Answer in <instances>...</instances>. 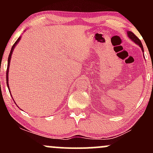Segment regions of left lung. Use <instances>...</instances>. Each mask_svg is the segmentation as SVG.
<instances>
[{
	"instance_id": "8db88e82",
	"label": "left lung",
	"mask_w": 153,
	"mask_h": 153,
	"mask_svg": "<svg viewBox=\"0 0 153 153\" xmlns=\"http://www.w3.org/2000/svg\"><path fill=\"white\" fill-rule=\"evenodd\" d=\"M127 34H128V36H129V38L131 39V40H132L134 42H135L137 44V45H138L139 46L141 47L142 50H143V52H144V50H143V44H142L141 41H140V39H139L137 36L135 35L134 33H132L131 31H128L127 32Z\"/></svg>"
}]
</instances>
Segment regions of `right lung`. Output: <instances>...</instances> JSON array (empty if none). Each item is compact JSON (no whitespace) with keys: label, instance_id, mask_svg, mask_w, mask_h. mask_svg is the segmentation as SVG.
<instances>
[{"label":"right lung","instance_id":"right-lung-1","mask_svg":"<svg viewBox=\"0 0 153 153\" xmlns=\"http://www.w3.org/2000/svg\"><path fill=\"white\" fill-rule=\"evenodd\" d=\"M20 39H21V36H20V37H19L18 39L16 40V42L13 44V47H12L11 50H10L9 56H8V68H7V71H6V83H7V85H8V70H9L10 61V59H11V54H12V52H13V50H14V47L16 46V44L19 42V40H20Z\"/></svg>","mask_w":153,"mask_h":153}]
</instances>
